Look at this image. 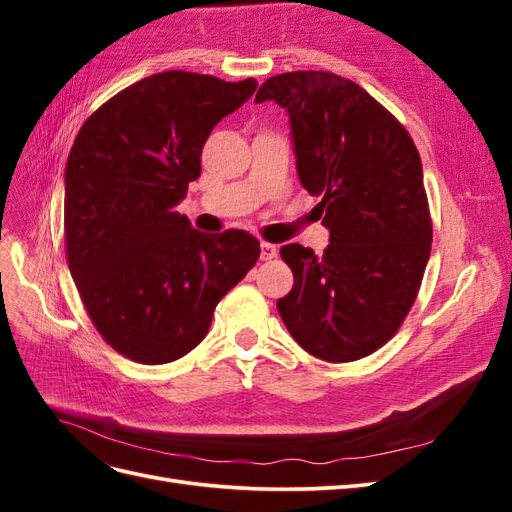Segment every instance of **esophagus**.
I'll use <instances>...</instances> for the list:
<instances>
[{
	"label": "esophagus",
	"instance_id": "esophagus-1",
	"mask_svg": "<svg viewBox=\"0 0 512 512\" xmlns=\"http://www.w3.org/2000/svg\"><path fill=\"white\" fill-rule=\"evenodd\" d=\"M275 256H277V245L262 241V243H260V258H262V260H273Z\"/></svg>",
	"mask_w": 512,
	"mask_h": 512
}]
</instances>
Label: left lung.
I'll list each match as a JSON object with an SVG mask.
<instances>
[{
	"instance_id": "obj_1",
	"label": "left lung",
	"mask_w": 512,
	"mask_h": 512,
	"mask_svg": "<svg viewBox=\"0 0 512 512\" xmlns=\"http://www.w3.org/2000/svg\"><path fill=\"white\" fill-rule=\"evenodd\" d=\"M265 100L288 111L301 185L331 230L322 256L280 250L294 286L277 312L309 354L359 361L399 331L423 282L433 226L421 156L393 113L333 72L271 76Z\"/></svg>"
}]
</instances>
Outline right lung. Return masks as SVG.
Segmentation results:
<instances>
[{"label":"right lung","instance_id":"add662e5","mask_svg":"<svg viewBox=\"0 0 512 512\" xmlns=\"http://www.w3.org/2000/svg\"><path fill=\"white\" fill-rule=\"evenodd\" d=\"M256 85L153 74L106 100L74 138L66 260L96 331L134 363L162 365L196 348L215 305L260 256L250 232L203 235L177 211L215 123Z\"/></svg>","mask_w":512,"mask_h":512}]
</instances>
